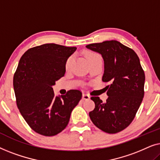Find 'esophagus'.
Returning a JSON list of instances; mask_svg holds the SVG:
<instances>
[{
    "label": "esophagus",
    "mask_w": 160,
    "mask_h": 160,
    "mask_svg": "<svg viewBox=\"0 0 160 160\" xmlns=\"http://www.w3.org/2000/svg\"><path fill=\"white\" fill-rule=\"evenodd\" d=\"M89 98H90V96H89L88 94H83L82 95L83 100H89Z\"/></svg>",
    "instance_id": "esophagus-1"
}]
</instances>
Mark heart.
Here are the masks:
<instances>
[{"label": "heart", "mask_w": 160, "mask_h": 160, "mask_svg": "<svg viewBox=\"0 0 160 160\" xmlns=\"http://www.w3.org/2000/svg\"><path fill=\"white\" fill-rule=\"evenodd\" d=\"M96 54L93 53V52H86V54H85V56H86V58L87 60H89L91 58H92L94 55H95ZM71 58H70L68 59V60L66 61V63H65V68L68 69V68L70 67V65H71Z\"/></svg>", "instance_id": "b5f03b06"}]
</instances>
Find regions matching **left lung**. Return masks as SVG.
Masks as SVG:
<instances>
[{"mask_svg": "<svg viewBox=\"0 0 160 160\" xmlns=\"http://www.w3.org/2000/svg\"><path fill=\"white\" fill-rule=\"evenodd\" d=\"M98 52L104 60L102 81L107 86L106 102L92 97L95 107L89 112L93 124L107 133H117L130 125L144 96L145 73L139 58L132 49L119 41H106L87 45Z\"/></svg>", "mask_w": 160, "mask_h": 160, "instance_id": "left-lung-1", "label": "left lung"}]
</instances>
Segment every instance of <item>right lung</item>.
Here are the masks:
<instances>
[{
  "label": "right lung",
  "instance_id": "obj_1",
  "mask_svg": "<svg viewBox=\"0 0 160 160\" xmlns=\"http://www.w3.org/2000/svg\"><path fill=\"white\" fill-rule=\"evenodd\" d=\"M76 47L55 43L32 47L19 60L13 80L17 106L32 130L54 136L64 130L82 93L71 89L54 96L52 86L65 75V63Z\"/></svg>",
  "mask_w": 160,
  "mask_h": 160
}]
</instances>
